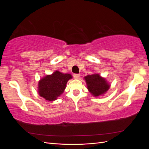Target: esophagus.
<instances>
[{
  "instance_id": "obj_1",
  "label": "esophagus",
  "mask_w": 149,
  "mask_h": 149,
  "mask_svg": "<svg viewBox=\"0 0 149 149\" xmlns=\"http://www.w3.org/2000/svg\"><path fill=\"white\" fill-rule=\"evenodd\" d=\"M73 77L74 79H79L80 77V74H74Z\"/></svg>"
}]
</instances>
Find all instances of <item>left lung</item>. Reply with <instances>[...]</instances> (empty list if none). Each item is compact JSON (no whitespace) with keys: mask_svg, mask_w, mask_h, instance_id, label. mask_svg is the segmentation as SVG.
Segmentation results:
<instances>
[{"mask_svg":"<svg viewBox=\"0 0 149 149\" xmlns=\"http://www.w3.org/2000/svg\"><path fill=\"white\" fill-rule=\"evenodd\" d=\"M84 79L88 91L95 97L105 94L110 88V85L106 79L101 77L100 74L88 75L85 76Z\"/></svg>","mask_w":149,"mask_h":149,"instance_id":"1","label":"left lung"}]
</instances>
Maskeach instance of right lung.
<instances>
[{
    "label": "right lung",
    "mask_w": 149,
    "mask_h": 149,
    "mask_svg": "<svg viewBox=\"0 0 149 149\" xmlns=\"http://www.w3.org/2000/svg\"><path fill=\"white\" fill-rule=\"evenodd\" d=\"M71 78L70 74L62 73L58 71L45 76L38 82L39 95L49 101L57 100L58 97L64 92L68 81Z\"/></svg>",
    "instance_id": "right-lung-1"
}]
</instances>
